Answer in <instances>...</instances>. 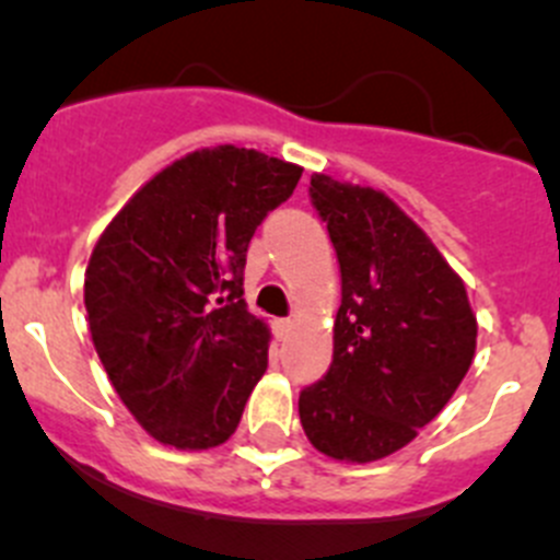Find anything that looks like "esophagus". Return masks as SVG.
<instances>
[{
  "label": "esophagus",
  "mask_w": 560,
  "mask_h": 560,
  "mask_svg": "<svg viewBox=\"0 0 560 560\" xmlns=\"http://www.w3.org/2000/svg\"><path fill=\"white\" fill-rule=\"evenodd\" d=\"M272 331L278 339H285L288 331H291V318H278L272 320Z\"/></svg>",
  "instance_id": "esophagus-1"
}]
</instances>
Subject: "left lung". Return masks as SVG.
I'll return each mask as SVG.
<instances>
[{
	"mask_svg": "<svg viewBox=\"0 0 560 560\" xmlns=\"http://www.w3.org/2000/svg\"><path fill=\"white\" fill-rule=\"evenodd\" d=\"M342 275L334 359L299 394L307 440L339 460L385 458L436 418L469 372L477 320L434 242L374 188L310 177Z\"/></svg>",
	"mask_w": 560,
	"mask_h": 560,
	"instance_id": "obj_1",
	"label": "left lung"
}]
</instances>
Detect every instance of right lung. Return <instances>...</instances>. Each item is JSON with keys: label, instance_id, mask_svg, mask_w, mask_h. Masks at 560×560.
I'll return each mask as SVG.
<instances>
[{"label": "right lung", "instance_id": "right-lung-1", "mask_svg": "<svg viewBox=\"0 0 560 560\" xmlns=\"http://www.w3.org/2000/svg\"><path fill=\"white\" fill-rule=\"evenodd\" d=\"M302 166L218 145L161 170L105 229L85 269L94 348L137 423L177 451L237 431L267 372L269 331L247 313V245Z\"/></svg>", "mask_w": 560, "mask_h": 560}]
</instances>
